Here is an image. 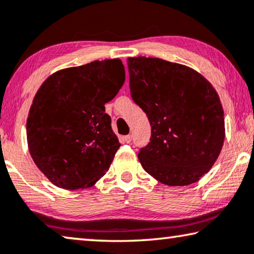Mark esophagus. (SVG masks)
<instances>
[{
  "mask_svg": "<svg viewBox=\"0 0 254 254\" xmlns=\"http://www.w3.org/2000/svg\"><path fill=\"white\" fill-rule=\"evenodd\" d=\"M124 141L126 143H130L131 142V135H126L124 137Z\"/></svg>",
  "mask_w": 254,
  "mask_h": 254,
  "instance_id": "1",
  "label": "esophagus"
}]
</instances>
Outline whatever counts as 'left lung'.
Wrapping results in <instances>:
<instances>
[{"mask_svg":"<svg viewBox=\"0 0 254 254\" xmlns=\"http://www.w3.org/2000/svg\"><path fill=\"white\" fill-rule=\"evenodd\" d=\"M133 101L151 125L138 160L166 186H189L211 170L225 141V118L214 88L200 73L160 58L127 60Z\"/></svg>","mask_w":254,"mask_h":254,"instance_id":"left-lung-1","label":"left lung"}]
</instances>
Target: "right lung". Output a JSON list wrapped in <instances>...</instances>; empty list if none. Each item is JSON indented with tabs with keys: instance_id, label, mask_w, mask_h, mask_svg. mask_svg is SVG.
Segmentation results:
<instances>
[{
	"instance_id": "add662e5",
	"label": "right lung",
	"mask_w": 254,
	"mask_h": 254,
	"mask_svg": "<svg viewBox=\"0 0 254 254\" xmlns=\"http://www.w3.org/2000/svg\"><path fill=\"white\" fill-rule=\"evenodd\" d=\"M124 82L117 58L61 69L36 91L26 123L28 150L55 186L89 188L109 170L120 143L104 105Z\"/></svg>"
}]
</instances>
